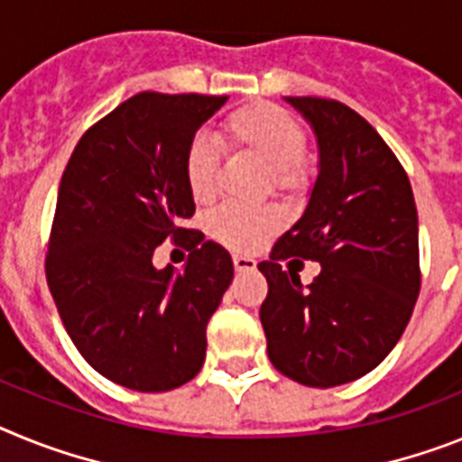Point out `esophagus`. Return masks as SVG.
<instances>
[{
  "instance_id": "1",
  "label": "esophagus",
  "mask_w": 462,
  "mask_h": 462,
  "mask_svg": "<svg viewBox=\"0 0 462 462\" xmlns=\"http://www.w3.org/2000/svg\"><path fill=\"white\" fill-rule=\"evenodd\" d=\"M232 263H235V270L239 272H248V270H255V258L254 255H246V254H235L232 255Z\"/></svg>"
}]
</instances>
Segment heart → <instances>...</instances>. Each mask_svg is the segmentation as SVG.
<instances>
[{"instance_id": "1", "label": "heart", "mask_w": 462, "mask_h": 462, "mask_svg": "<svg viewBox=\"0 0 462 462\" xmlns=\"http://www.w3.org/2000/svg\"><path fill=\"white\" fill-rule=\"evenodd\" d=\"M223 142L236 151L248 153L267 164L272 186L283 192H298L307 183L302 155L307 148L304 125L286 109L272 102H254L239 106L220 123ZM186 183L192 199L207 204L218 192L220 162L214 143L198 134L186 151ZM281 216L274 208L223 204L207 218L208 235L226 246L251 251L279 230Z\"/></svg>"}]
</instances>
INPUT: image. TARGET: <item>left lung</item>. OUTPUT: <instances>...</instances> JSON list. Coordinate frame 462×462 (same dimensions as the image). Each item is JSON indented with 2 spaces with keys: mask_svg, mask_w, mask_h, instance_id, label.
I'll return each instance as SVG.
<instances>
[{
  "mask_svg": "<svg viewBox=\"0 0 462 462\" xmlns=\"http://www.w3.org/2000/svg\"><path fill=\"white\" fill-rule=\"evenodd\" d=\"M319 136L320 170L302 218L258 270L260 323L281 374L314 388L372 372L398 344L420 291L411 183L379 132L326 97H286ZM295 254L321 263L309 287L280 270Z\"/></svg>",
  "mask_w": 462,
  "mask_h": 462,
  "instance_id": "8db88e82",
  "label": "left lung"
}]
</instances>
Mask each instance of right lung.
<instances>
[{
    "instance_id": "add662e5",
    "label": "right lung",
    "mask_w": 462,
    "mask_h": 462,
    "mask_svg": "<svg viewBox=\"0 0 462 462\" xmlns=\"http://www.w3.org/2000/svg\"><path fill=\"white\" fill-rule=\"evenodd\" d=\"M227 95L139 92L79 139L64 167L48 236L46 281L83 358L142 393L183 386L202 370L208 319L232 283V258L199 230L186 151ZM171 238L187 270L152 267Z\"/></svg>"
}]
</instances>
